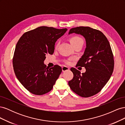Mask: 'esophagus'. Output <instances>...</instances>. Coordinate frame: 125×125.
Returning a JSON list of instances; mask_svg holds the SVG:
<instances>
[{"label":"esophagus","instance_id":"obj_1","mask_svg":"<svg viewBox=\"0 0 125 125\" xmlns=\"http://www.w3.org/2000/svg\"><path fill=\"white\" fill-rule=\"evenodd\" d=\"M69 70V68L67 67V66H63L62 67V71H67V70Z\"/></svg>","mask_w":125,"mask_h":125}]
</instances>
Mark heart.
<instances>
[{"label":"heart","mask_w":125,"mask_h":125,"mask_svg":"<svg viewBox=\"0 0 125 125\" xmlns=\"http://www.w3.org/2000/svg\"><path fill=\"white\" fill-rule=\"evenodd\" d=\"M69 41L72 46H73V45L78 44L80 42H83V40L81 38V37H79L78 36H72L69 39Z\"/></svg>","instance_id":"heart-1"}]
</instances>
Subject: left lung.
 Wrapping results in <instances>:
<instances>
[{
    "mask_svg": "<svg viewBox=\"0 0 125 125\" xmlns=\"http://www.w3.org/2000/svg\"><path fill=\"white\" fill-rule=\"evenodd\" d=\"M73 33L85 38L86 48L77 66L85 67L86 71L81 73L71 68L73 77L68 84L79 96L88 97L99 93L110 79L114 66L113 54L106 37L100 31L79 26L71 29L69 34Z\"/></svg>",
    "mask_w": 125,
    "mask_h": 125,
    "instance_id": "obj_1",
    "label": "left lung"
}]
</instances>
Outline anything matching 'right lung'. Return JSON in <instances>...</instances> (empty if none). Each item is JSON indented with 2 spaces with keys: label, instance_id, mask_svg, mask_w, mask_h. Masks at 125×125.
<instances>
[{
  "label": "right lung",
  "instance_id": "add662e5",
  "mask_svg": "<svg viewBox=\"0 0 125 125\" xmlns=\"http://www.w3.org/2000/svg\"><path fill=\"white\" fill-rule=\"evenodd\" d=\"M67 29L40 26L24 33L16 45L13 66L18 80L30 92L43 95L51 91L62 71L55 65L48 68L44 62L52 55L55 44Z\"/></svg>",
  "mask_w": 125,
  "mask_h": 125
}]
</instances>
